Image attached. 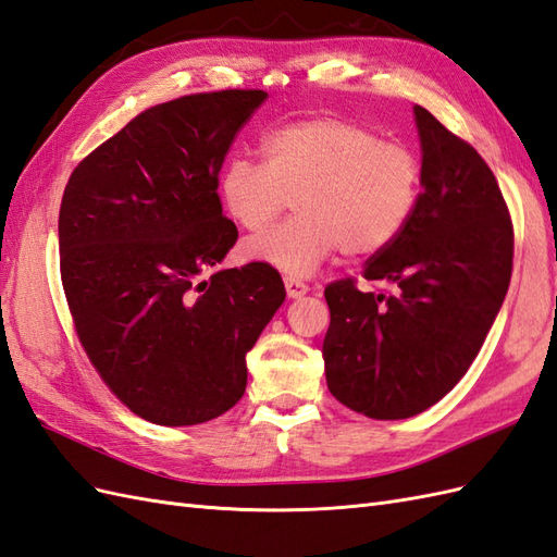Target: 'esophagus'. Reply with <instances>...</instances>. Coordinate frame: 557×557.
<instances>
[{
	"instance_id": "esophagus-1",
	"label": "esophagus",
	"mask_w": 557,
	"mask_h": 557,
	"mask_svg": "<svg viewBox=\"0 0 557 557\" xmlns=\"http://www.w3.org/2000/svg\"><path fill=\"white\" fill-rule=\"evenodd\" d=\"M283 283H285V293H288V297H293V299H297V297H302V295L309 293V285H307L305 281H299V278L285 276Z\"/></svg>"
}]
</instances>
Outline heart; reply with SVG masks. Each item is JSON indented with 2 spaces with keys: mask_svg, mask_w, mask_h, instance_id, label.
<instances>
[{
  "mask_svg": "<svg viewBox=\"0 0 557 557\" xmlns=\"http://www.w3.org/2000/svg\"><path fill=\"white\" fill-rule=\"evenodd\" d=\"M264 163L232 157L218 177L230 218L267 227L293 197L297 215L244 244L252 262L285 276H311L339 248L351 258L382 252L408 227L422 197V161L410 145L382 140L339 116H311L269 131Z\"/></svg>",
  "mask_w": 557,
  "mask_h": 557,
  "instance_id": "b5f03b06",
  "label": "heart"
}]
</instances>
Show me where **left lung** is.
<instances>
[{
  "label": "left lung",
  "instance_id": "obj_1",
  "mask_svg": "<svg viewBox=\"0 0 557 557\" xmlns=\"http://www.w3.org/2000/svg\"><path fill=\"white\" fill-rule=\"evenodd\" d=\"M422 197L405 232L354 278L325 288L327 388L370 419H408L463 377L497 319L513 269V222L497 177L475 149L414 104Z\"/></svg>",
  "mask_w": 557,
  "mask_h": 557
}]
</instances>
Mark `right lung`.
<instances>
[{"label": "right lung", "mask_w": 557, "mask_h": 557, "mask_svg": "<svg viewBox=\"0 0 557 557\" xmlns=\"http://www.w3.org/2000/svg\"><path fill=\"white\" fill-rule=\"evenodd\" d=\"M264 100L227 88L154 104L65 187L58 246L74 330L112 394L152 424H203L234 408L246 354L285 299L274 267L215 269L238 238L220 169Z\"/></svg>", "instance_id": "add662e5"}]
</instances>
